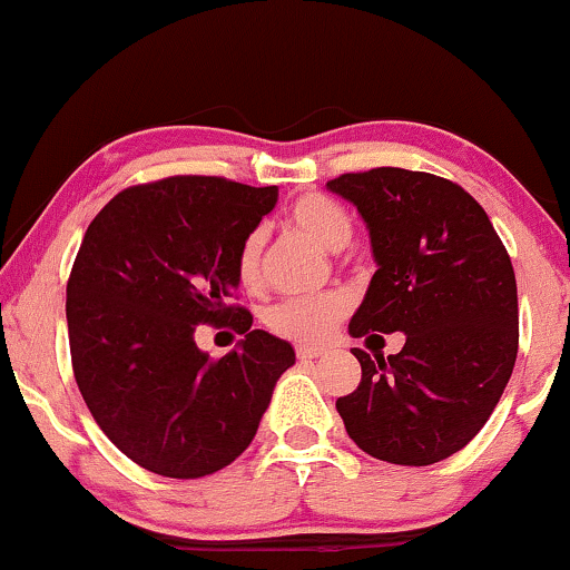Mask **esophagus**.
<instances>
[{"label": "esophagus", "instance_id": "34e87169", "mask_svg": "<svg viewBox=\"0 0 570 570\" xmlns=\"http://www.w3.org/2000/svg\"><path fill=\"white\" fill-rule=\"evenodd\" d=\"M324 348H311V345H297V358H303V362H307V358H318L324 356Z\"/></svg>", "mask_w": 570, "mask_h": 570}]
</instances>
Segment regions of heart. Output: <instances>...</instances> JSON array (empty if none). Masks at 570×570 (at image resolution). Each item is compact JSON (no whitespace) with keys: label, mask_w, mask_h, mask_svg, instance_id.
<instances>
[{"label":"heart","mask_w":570,"mask_h":570,"mask_svg":"<svg viewBox=\"0 0 570 570\" xmlns=\"http://www.w3.org/2000/svg\"><path fill=\"white\" fill-rule=\"evenodd\" d=\"M292 227L316 240L326 252H343L351 244L353 225L348 212L340 203L326 195H303L292 203L289 208ZM267 235L263 227L252 230L238 248L235 271L238 281L246 289H257L263 281V254H265ZM348 313V299L340 292H326L318 297H297L284 299L267 311L265 322L273 332L294 343H322L332 335V330L340 324V318Z\"/></svg>","instance_id":"heart-1"}]
</instances>
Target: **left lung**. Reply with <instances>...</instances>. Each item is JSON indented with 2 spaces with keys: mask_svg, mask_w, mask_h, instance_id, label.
Segmentation results:
<instances>
[{
  "mask_svg": "<svg viewBox=\"0 0 570 570\" xmlns=\"http://www.w3.org/2000/svg\"><path fill=\"white\" fill-rule=\"evenodd\" d=\"M326 187L356 206L377 265L351 337L407 335L389 358L351 351L362 383L337 399L345 431L364 453L399 466L444 461L480 434L512 377V259L485 208L442 176L372 168Z\"/></svg>",
  "mask_w": 570,
  "mask_h": 570,
  "instance_id": "obj_1",
  "label": "left lung"
}]
</instances>
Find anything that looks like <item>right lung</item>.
Here are the masks:
<instances>
[{"label":"right lung","mask_w":570,"mask_h":570,"mask_svg":"<svg viewBox=\"0 0 570 570\" xmlns=\"http://www.w3.org/2000/svg\"><path fill=\"white\" fill-rule=\"evenodd\" d=\"M276 200V187L171 176L117 193L85 233L67 284L75 381L104 434L147 472L195 480L230 466L294 364L286 340L227 305L238 248ZM227 321L245 340L212 363L194 330Z\"/></svg>","instance_id":"1"}]
</instances>
